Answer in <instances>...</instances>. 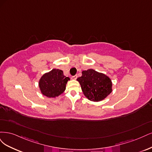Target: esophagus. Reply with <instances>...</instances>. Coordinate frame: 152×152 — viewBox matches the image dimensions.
Here are the masks:
<instances>
[{
    "label": "esophagus",
    "mask_w": 152,
    "mask_h": 152,
    "mask_svg": "<svg viewBox=\"0 0 152 152\" xmlns=\"http://www.w3.org/2000/svg\"><path fill=\"white\" fill-rule=\"evenodd\" d=\"M71 77H72V79H73V80H76V78L77 77V76L75 75V76H72Z\"/></svg>",
    "instance_id": "obj_1"
}]
</instances>
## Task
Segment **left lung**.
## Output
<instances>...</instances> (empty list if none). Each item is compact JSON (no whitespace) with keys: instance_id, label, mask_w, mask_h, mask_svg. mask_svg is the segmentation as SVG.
I'll return each instance as SVG.
<instances>
[{"instance_id":"obj_1","label":"left lung","mask_w":152,"mask_h":152,"mask_svg":"<svg viewBox=\"0 0 152 152\" xmlns=\"http://www.w3.org/2000/svg\"><path fill=\"white\" fill-rule=\"evenodd\" d=\"M83 94L88 99L94 102L104 100L112 92V83L110 78L94 69L83 71L77 77Z\"/></svg>"}]
</instances>
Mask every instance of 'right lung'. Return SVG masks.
Listing matches in <instances>:
<instances>
[{"label": "right lung", "mask_w": 152, "mask_h": 152, "mask_svg": "<svg viewBox=\"0 0 152 152\" xmlns=\"http://www.w3.org/2000/svg\"><path fill=\"white\" fill-rule=\"evenodd\" d=\"M69 77L63 74L60 69H53L43 75L39 81V86L42 94L48 98L56 97L64 91Z\"/></svg>", "instance_id": "add662e5"}]
</instances>
